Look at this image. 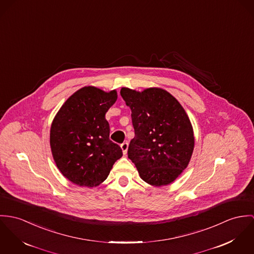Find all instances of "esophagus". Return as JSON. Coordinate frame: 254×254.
<instances>
[{
    "instance_id": "obj_1",
    "label": "esophagus",
    "mask_w": 254,
    "mask_h": 254,
    "mask_svg": "<svg viewBox=\"0 0 254 254\" xmlns=\"http://www.w3.org/2000/svg\"><path fill=\"white\" fill-rule=\"evenodd\" d=\"M121 148H122V150H123L124 155H126L127 152V148H128V143H127V141L124 142V143H122V144H121Z\"/></svg>"
}]
</instances>
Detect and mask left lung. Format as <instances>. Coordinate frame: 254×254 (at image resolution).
<instances>
[{"mask_svg":"<svg viewBox=\"0 0 254 254\" xmlns=\"http://www.w3.org/2000/svg\"><path fill=\"white\" fill-rule=\"evenodd\" d=\"M121 95L131 110L135 134L128 146V158L145 182L158 187L168 185L187 168L194 150L193 127L187 114L162 88L138 92L123 87Z\"/></svg>","mask_w":254,"mask_h":254,"instance_id":"1","label":"left lung"}]
</instances>
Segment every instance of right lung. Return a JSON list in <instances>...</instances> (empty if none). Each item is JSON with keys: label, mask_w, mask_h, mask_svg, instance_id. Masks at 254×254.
Here are the masks:
<instances>
[{"label": "right lung", "mask_w": 254, "mask_h": 254, "mask_svg": "<svg viewBox=\"0 0 254 254\" xmlns=\"http://www.w3.org/2000/svg\"><path fill=\"white\" fill-rule=\"evenodd\" d=\"M117 100V91L85 86L72 94L51 127V148L57 168L71 182L85 187L102 183L123 156L110 140L105 114Z\"/></svg>", "instance_id": "add662e5"}]
</instances>
